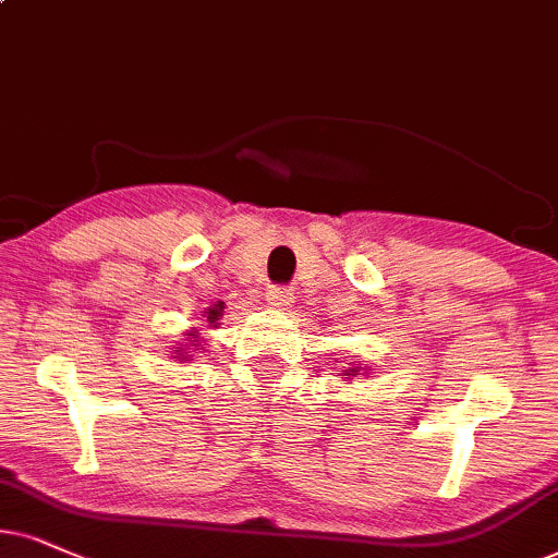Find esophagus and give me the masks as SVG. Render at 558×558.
<instances>
[{"label":"esophagus","mask_w":558,"mask_h":558,"mask_svg":"<svg viewBox=\"0 0 558 558\" xmlns=\"http://www.w3.org/2000/svg\"><path fill=\"white\" fill-rule=\"evenodd\" d=\"M267 306H270L272 312H288V308L293 306V293L286 291V288H272V291L267 293Z\"/></svg>","instance_id":"obj_1"}]
</instances>
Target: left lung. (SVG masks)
I'll return each instance as SVG.
<instances>
[{"instance_id":"8db88e82","label":"left lung","mask_w":558,"mask_h":558,"mask_svg":"<svg viewBox=\"0 0 558 558\" xmlns=\"http://www.w3.org/2000/svg\"><path fill=\"white\" fill-rule=\"evenodd\" d=\"M368 365H363V361H355V363H348V368H344L340 376L344 378V380H352V378H357V376H368Z\"/></svg>"}]
</instances>
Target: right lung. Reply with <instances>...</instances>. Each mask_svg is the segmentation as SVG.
I'll return each mask as SVG.
<instances>
[{
  "instance_id": "obj_1",
  "label": "right lung",
  "mask_w": 558,
  "mask_h": 558,
  "mask_svg": "<svg viewBox=\"0 0 558 558\" xmlns=\"http://www.w3.org/2000/svg\"><path fill=\"white\" fill-rule=\"evenodd\" d=\"M223 301H216L214 306H208L206 312H203L201 316H203V327H190L187 331H185V342H178V344H172V357L178 363H193L195 361V355L197 352H203L206 348H203V329H218V319H221L223 316Z\"/></svg>"
}]
</instances>
